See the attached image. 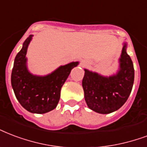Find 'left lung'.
<instances>
[{"label": "left lung", "mask_w": 147, "mask_h": 147, "mask_svg": "<svg viewBox=\"0 0 147 147\" xmlns=\"http://www.w3.org/2000/svg\"><path fill=\"white\" fill-rule=\"evenodd\" d=\"M119 69L116 74L105 76L85 69L82 88L85 100L90 109L101 114L118 110L130 95L134 82V68L123 42Z\"/></svg>", "instance_id": "obj_1"}]
</instances>
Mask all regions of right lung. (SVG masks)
Returning <instances> with one entry per match:
<instances>
[{
    "instance_id": "add662e5",
    "label": "right lung",
    "mask_w": 147,
    "mask_h": 147,
    "mask_svg": "<svg viewBox=\"0 0 147 147\" xmlns=\"http://www.w3.org/2000/svg\"><path fill=\"white\" fill-rule=\"evenodd\" d=\"M33 35L23 43L21 51L14 59L11 73V86L17 99L30 113L43 114L56 108L60 99L61 88L71 69L78 61L59 66L46 76L34 75L28 69L26 57L28 48Z\"/></svg>"
}]
</instances>
